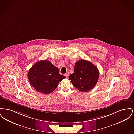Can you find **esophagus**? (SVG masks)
Returning a JSON list of instances; mask_svg holds the SVG:
<instances>
[{
    "label": "esophagus",
    "mask_w": 134,
    "mask_h": 134,
    "mask_svg": "<svg viewBox=\"0 0 134 134\" xmlns=\"http://www.w3.org/2000/svg\"><path fill=\"white\" fill-rule=\"evenodd\" d=\"M65 76L66 77V78H68L69 76V73H67L66 74H65Z\"/></svg>",
    "instance_id": "esophagus-1"
}]
</instances>
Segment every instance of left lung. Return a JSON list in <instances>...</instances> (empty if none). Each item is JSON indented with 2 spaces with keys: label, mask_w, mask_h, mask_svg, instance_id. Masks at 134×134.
<instances>
[{
  "label": "left lung",
  "mask_w": 134,
  "mask_h": 134,
  "mask_svg": "<svg viewBox=\"0 0 134 134\" xmlns=\"http://www.w3.org/2000/svg\"><path fill=\"white\" fill-rule=\"evenodd\" d=\"M99 75L97 67L90 61L82 59L76 62L74 73L70 74L69 79L80 91L86 92L95 86Z\"/></svg>",
  "instance_id": "1"
}]
</instances>
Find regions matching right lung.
I'll return each mask as SVG.
<instances>
[{
    "mask_svg": "<svg viewBox=\"0 0 134 134\" xmlns=\"http://www.w3.org/2000/svg\"><path fill=\"white\" fill-rule=\"evenodd\" d=\"M27 77L31 85L44 94L53 92L66 78L60 74L59 69L48 60H41L34 64L29 71Z\"/></svg>",
    "mask_w": 134,
    "mask_h": 134,
    "instance_id": "obj_1",
    "label": "right lung"
}]
</instances>
